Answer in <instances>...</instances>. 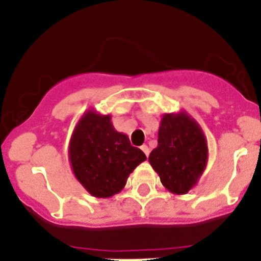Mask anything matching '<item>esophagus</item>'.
<instances>
[{
    "label": "esophagus",
    "mask_w": 261,
    "mask_h": 261,
    "mask_svg": "<svg viewBox=\"0 0 261 261\" xmlns=\"http://www.w3.org/2000/svg\"><path fill=\"white\" fill-rule=\"evenodd\" d=\"M141 150H143L144 153H145V155H146V156H148V155H149V153H150V150H149L148 145H143V146H141Z\"/></svg>",
    "instance_id": "34e87169"
}]
</instances>
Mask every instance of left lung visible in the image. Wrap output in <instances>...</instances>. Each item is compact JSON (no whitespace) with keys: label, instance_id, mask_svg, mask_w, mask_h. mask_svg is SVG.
<instances>
[{"label":"left lung","instance_id":"left-lung-1","mask_svg":"<svg viewBox=\"0 0 261 261\" xmlns=\"http://www.w3.org/2000/svg\"><path fill=\"white\" fill-rule=\"evenodd\" d=\"M208 155L203 128L189 113H164L158 146L151 150L149 163L169 192L184 195L196 186L206 168Z\"/></svg>","mask_w":261,"mask_h":261}]
</instances>
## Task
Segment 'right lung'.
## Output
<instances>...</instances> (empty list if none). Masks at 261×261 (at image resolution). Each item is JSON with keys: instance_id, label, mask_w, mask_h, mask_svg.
Here are the masks:
<instances>
[{"instance_id": "obj_1", "label": "right lung", "mask_w": 261, "mask_h": 261, "mask_svg": "<svg viewBox=\"0 0 261 261\" xmlns=\"http://www.w3.org/2000/svg\"><path fill=\"white\" fill-rule=\"evenodd\" d=\"M111 115L88 110L72 131L69 144L71 169L82 186L94 198L107 199L125 187L131 172L146 159L118 133Z\"/></svg>"}]
</instances>
